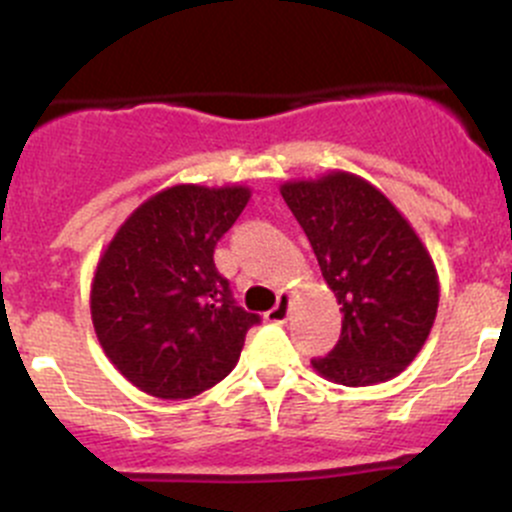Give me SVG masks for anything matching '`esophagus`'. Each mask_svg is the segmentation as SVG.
Wrapping results in <instances>:
<instances>
[{
	"label": "esophagus",
	"mask_w": 512,
	"mask_h": 512,
	"mask_svg": "<svg viewBox=\"0 0 512 512\" xmlns=\"http://www.w3.org/2000/svg\"><path fill=\"white\" fill-rule=\"evenodd\" d=\"M287 317H289V294L280 292V297H277V304L270 309V312H267V319H270V322L282 324V322H287Z\"/></svg>",
	"instance_id": "esophagus-1"
}]
</instances>
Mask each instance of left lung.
<instances>
[{
    "label": "left lung",
    "instance_id": "8db88e82",
    "mask_svg": "<svg viewBox=\"0 0 512 512\" xmlns=\"http://www.w3.org/2000/svg\"><path fill=\"white\" fill-rule=\"evenodd\" d=\"M280 193L344 314L337 347L312 366L344 386L394 379L421 352L438 309L436 267L414 227L379 188L344 170L289 180Z\"/></svg>",
    "mask_w": 512,
    "mask_h": 512
}]
</instances>
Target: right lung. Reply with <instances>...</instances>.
Returning a JSON list of instances; mask_svg holds the SVG:
<instances>
[{
  "instance_id": "add662e5",
  "label": "right lung",
  "mask_w": 512,
  "mask_h": 512,
  "mask_svg": "<svg viewBox=\"0 0 512 512\" xmlns=\"http://www.w3.org/2000/svg\"><path fill=\"white\" fill-rule=\"evenodd\" d=\"M250 188L173 185L131 213L101 255L91 319L111 364L146 394L193 399L223 381L260 314L245 312L213 260Z\"/></svg>"
}]
</instances>
